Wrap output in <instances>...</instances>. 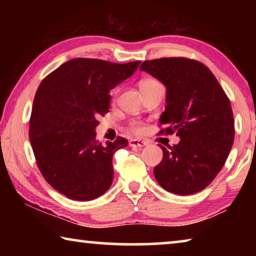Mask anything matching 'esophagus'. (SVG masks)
Here are the masks:
<instances>
[{
  "instance_id": "obj_1",
  "label": "esophagus",
  "mask_w": 256,
  "mask_h": 256,
  "mask_svg": "<svg viewBox=\"0 0 256 256\" xmlns=\"http://www.w3.org/2000/svg\"><path fill=\"white\" fill-rule=\"evenodd\" d=\"M128 144H130V146H132V148H142V146H146V142L144 141V140H138V138H133V140L128 141Z\"/></svg>"
}]
</instances>
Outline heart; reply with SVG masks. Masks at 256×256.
<instances>
[{
    "instance_id": "1",
    "label": "heart",
    "mask_w": 256,
    "mask_h": 256,
    "mask_svg": "<svg viewBox=\"0 0 256 256\" xmlns=\"http://www.w3.org/2000/svg\"><path fill=\"white\" fill-rule=\"evenodd\" d=\"M156 84H158V81H156L154 79H146L144 81H141L140 88L141 89L148 88V86H154ZM118 89L112 90V94H112V100H115V98H116V96H118ZM130 130H131V131L134 132V133L140 134V133L144 131V124L138 122V120H133V122L130 123Z\"/></svg>"
}]
</instances>
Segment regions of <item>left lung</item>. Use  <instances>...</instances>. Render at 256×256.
<instances>
[{
	"mask_svg": "<svg viewBox=\"0 0 256 256\" xmlns=\"http://www.w3.org/2000/svg\"><path fill=\"white\" fill-rule=\"evenodd\" d=\"M166 86V108L160 133L180 136L162 149L154 167L158 184L168 192L190 196L206 188L222 170L234 144L235 125L230 102L209 68L185 58L146 60L140 66Z\"/></svg>",
	"mask_w": 256,
	"mask_h": 256,
	"instance_id": "obj_1",
	"label": "left lung"
}]
</instances>
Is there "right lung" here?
Returning a JSON list of instances; mask_svg holds the SVG:
<instances>
[{
	"label": "right lung",
	"mask_w": 256,
	"mask_h": 256,
	"mask_svg": "<svg viewBox=\"0 0 256 256\" xmlns=\"http://www.w3.org/2000/svg\"><path fill=\"white\" fill-rule=\"evenodd\" d=\"M140 63L73 58L38 86L30 116V144L42 175L66 198L90 201L110 188L112 154L128 142L118 136L102 144L94 130L99 116L110 110V90L131 76Z\"/></svg>",
	"instance_id": "right-lung-1"
}]
</instances>
